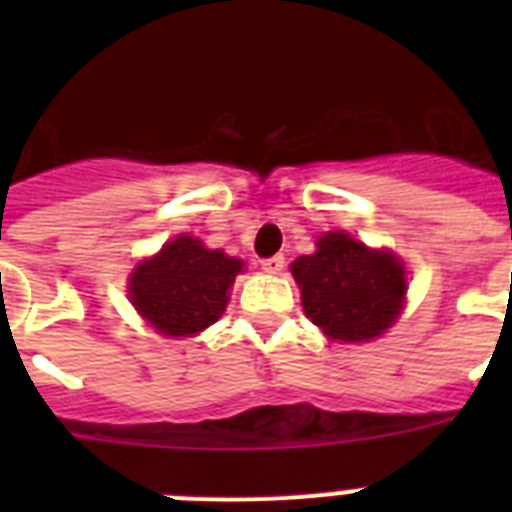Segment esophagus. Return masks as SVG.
<instances>
[{
	"mask_svg": "<svg viewBox=\"0 0 512 512\" xmlns=\"http://www.w3.org/2000/svg\"><path fill=\"white\" fill-rule=\"evenodd\" d=\"M260 265H263L265 273H281V271H284V255L265 257V260Z\"/></svg>",
	"mask_w": 512,
	"mask_h": 512,
	"instance_id": "1",
	"label": "esophagus"
}]
</instances>
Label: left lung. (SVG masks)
I'll use <instances>...</instances> for the list:
<instances>
[{"label":"left lung","mask_w":512,"mask_h":512,"mask_svg":"<svg viewBox=\"0 0 512 512\" xmlns=\"http://www.w3.org/2000/svg\"><path fill=\"white\" fill-rule=\"evenodd\" d=\"M305 316L329 340L380 337L406 303L404 263L388 249H369L342 231L324 233L313 255L289 265Z\"/></svg>","instance_id":"obj_1"}]
</instances>
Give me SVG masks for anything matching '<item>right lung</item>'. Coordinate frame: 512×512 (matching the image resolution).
<instances>
[{
    "label": "right lung",
    "mask_w": 512,
    "mask_h": 512,
    "mask_svg": "<svg viewBox=\"0 0 512 512\" xmlns=\"http://www.w3.org/2000/svg\"><path fill=\"white\" fill-rule=\"evenodd\" d=\"M241 268V260L183 233L138 263L127 289L135 311L159 335L191 337L223 316L228 289Z\"/></svg>",
    "instance_id": "right-lung-1"
}]
</instances>
